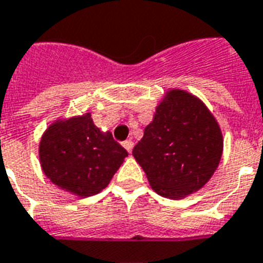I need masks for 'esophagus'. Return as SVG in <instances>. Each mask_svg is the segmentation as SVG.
Here are the masks:
<instances>
[{
	"instance_id": "esophagus-1",
	"label": "esophagus",
	"mask_w": 263,
	"mask_h": 263,
	"mask_svg": "<svg viewBox=\"0 0 263 263\" xmlns=\"http://www.w3.org/2000/svg\"><path fill=\"white\" fill-rule=\"evenodd\" d=\"M123 146H125V149L127 151V152H132V151H133L134 144H133V141H132V140H126V141L123 142Z\"/></svg>"
}]
</instances>
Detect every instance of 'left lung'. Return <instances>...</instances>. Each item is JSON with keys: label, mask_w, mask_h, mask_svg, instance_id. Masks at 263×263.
Returning <instances> with one entry per match:
<instances>
[{"label": "left lung", "mask_w": 263, "mask_h": 263, "mask_svg": "<svg viewBox=\"0 0 263 263\" xmlns=\"http://www.w3.org/2000/svg\"><path fill=\"white\" fill-rule=\"evenodd\" d=\"M222 148V133L213 114L197 97L174 89L156 107L133 156L155 192L182 199L211 178Z\"/></svg>", "instance_id": "1"}]
</instances>
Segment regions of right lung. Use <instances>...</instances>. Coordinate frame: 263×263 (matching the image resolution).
<instances>
[{
    "label": "right lung",
    "mask_w": 263,
    "mask_h": 263,
    "mask_svg": "<svg viewBox=\"0 0 263 263\" xmlns=\"http://www.w3.org/2000/svg\"><path fill=\"white\" fill-rule=\"evenodd\" d=\"M127 156V151L93 123L90 114L58 121L40 142L41 167L59 188L79 197L101 192Z\"/></svg>",
    "instance_id": "add662e5"
}]
</instances>
